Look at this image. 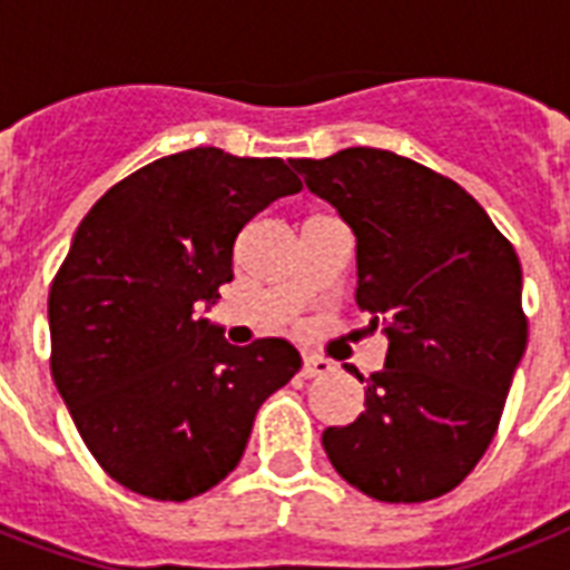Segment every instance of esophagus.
Listing matches in <instances>:
<instances>
[{
    "instance_id": "34e87169",
    "label": "esophagus",
    "mask_w": 570,
    "mask_h": 570,
    "mask_svg": "<svg viewBox=\"0 0 570 570\" xmlns=\"http://www.w3.org/2000/svg\"><path fill=\"white\" fill-rule=\"evenodd\" d=\"M334 366H331V361H325V357H304V364H302V375L304 379H316V375H325L331 373Z\"/></svg>"
}]
</instances>
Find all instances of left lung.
Listing matches in <instances>:
<instances>
[{
	"label": "left lung",
	"instance_id": "8db88e82",
	"mask_svg": "<svg viewBox=\"0 0 570 570\" xmlns=\"http://www.w3.org/2000/svg\"><path fill=\"white\" fill-rule=\"evenodd\" d=\"M313 195L357 236V307L390 346L355 423L322 446L348 485L381 503L450 494L485 455L530 322L521 259L450 177L405 156L346 147L295 159Z\"/></svg>",
	"mask_w": 570,
	"mask_h": 570
}]
</instances>
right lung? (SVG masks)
<instances>
[{
    "instance_id": "obj_1",
    "label": "right lung",
    "mask_w": 570,
    "mask_h": 570,
    "mask_svg": "<svg viewBox=\"0 0 570 570\" xmlns=\"http://www.w3.org/2000/svg\"><path fill=\"white\" fill-rule=\"evenodd\" d=\"M295 191L284 159L195 147L115 183L82 218L49 289V370L118 485L163 503L209 491L298 373L286 340L230 346L195 320L233 281L242 227Z\"/></svg>"
}]
</instances>
